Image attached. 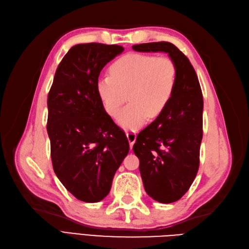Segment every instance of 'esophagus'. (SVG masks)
<instances>
[{"instance_id": "1", "label": "esophagus", "mask_w": 249, "mask_h": 249, "mask_svg": "<svg viewBox=\"0 0 249 249\" xmlns=\"http://www.w3.org/2000/svg\"><path fill=\"white\" fill-rule=\"evenodd\" d=\"M126 137H127V140H129V143H130V146L132 148L133 144L135 143V141H136V133L135 132H126Z\"/></svg>"}]
</instances>
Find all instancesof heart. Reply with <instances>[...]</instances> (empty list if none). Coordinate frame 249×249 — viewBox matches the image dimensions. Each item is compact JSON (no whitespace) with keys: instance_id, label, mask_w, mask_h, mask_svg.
<instances>
[{"instance_id":"1","label":"heart","mask_w":249,"mask_h":249,"mask_svg":"<svg viewBox=\"0 0 249 249\" xmlns=\"http://www.w3.org/2000/svg\"><path fill=\"white\" fill-rule=\"evenodd\" d=\"M110 73L97 81V93L112 117L118 114L127 95L130 104L117 118L126 130H137L147 118L162 114L175 92L178 77L177 66L170 58L139 53L117 59L110 66Z\"/></svg>"}]
</instances>
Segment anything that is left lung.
Returning a JSON list of instances; mask_svg holds the SVG:
<instances>
[{
  "label": "left lung",
  "instance_id": "obj_1",
  "mask_svg": "<svg viewBox=\"0 0 249 249\" xmlns=\"http://www.w3.org/2000/svg\"><path fill=\"white\" fill-rule=\"evenodd\" d=\"M137 52L167 53L178 71L175 92L162 114L142 130L133 146L146 193L170 203L189 190L199 167L203 99L192 64L166 41L135 44Z\"/></svg>",
  "mask_w": 249,
  "mask_h": 249
}]
</instances>
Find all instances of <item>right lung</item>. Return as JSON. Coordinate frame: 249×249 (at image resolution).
Listing matches in <instances>:
<instances>
[{
	"mask_svg": "<svg viewBox=\"0 0 249 249\" xmlns=\"http://www.w3.org/2000/svg\"><path fill=\"white\" fill-rule=\"evenodd\" d=\"M124 50L96 42L73 46L58 65L48 95L53 168L66 189L85 202L107 196L130 150L96 89L103 67Z\"/></svg>",
	"mask_w": 249,
	"mask_h": 249,
	"instance_id": "add662e5",
	"label": "right lung"
}]
</instances>
